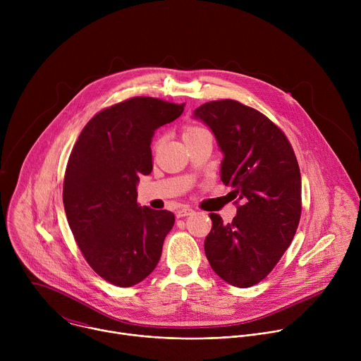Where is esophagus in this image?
Wrapping results in <instances>:
<instances>
[{"instance_id":"34e87169","label":"esophagus","mask_w":361,"mask_h":361,"mask_svg":"<svg viewBox=\"0 0 361 361\" xmlns=\"http://www.w3.org/2000/svg\"><path fill=\"white\" fill-rule=\"evenodd\" d=\"M192 213H194L192 209H190V207H181V209L177 210L176 216H177L178 219H181V217H188V216H191Z\"/></svg>"}]
</instances>
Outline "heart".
Returning a JSON list of instances; mask_svg holds the SVG:
<instances>
[{
    "instance_id": "heart-1",
    "label": "heart",
    "mask_w": 361,
    "mask_h": 361,
    "mask_svg": "<svg viewBox=\"0 0 361 361\" xmlns=\"http://www.w3.org/2000/svg\"><path fill=\"white\" fill-rule=\"evenodd\" d=\"M202 134H209V133H207V130L200 127V126H187L184 128L183 137L190 138V137H197V135H202Z\"/></svg>"
}]
</instances>
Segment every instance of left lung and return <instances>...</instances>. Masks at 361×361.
Masks as SVG:
<instances>
[{"label": "left lung", "instance_id": "left-lung-1", "mask_svg": "<svg viewBox=\"0 0 361 361\" xmlns=\"http://www.w3.org/2000/svg\"><path fill=\"white\" fill-rule=\"evenodd\" d=\"M194 118L207 126L223 152L221 181L241 205L231 223L210 214L204 241L212 269L231 286L260 283L291 244L301 216V176L284 133L264 114L234 99L205 102Z\"/></svg>", "mask_w": 361, "mask_h": 361}]
</instances>
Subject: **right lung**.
<instances>
[{
  "instance_id": "obj_1",
  "label": "right lung",
  "mask_w": 361,
  "mask_h": 361,
  "mask_svg": "<svg viewBox=\"0 0 361 361\" xmlns=\"http://www.w3.org/2000/svg\"><path fill=\"white\" fill-rule=\"evenodd\" d=\"M184 104L134 97L94 116L68 159L63 201L70 228L91 269L131 287L157 267L174 226L167 210L140 207V176L152 170L151 138Z\"/></svg>"
}]
</instances>
